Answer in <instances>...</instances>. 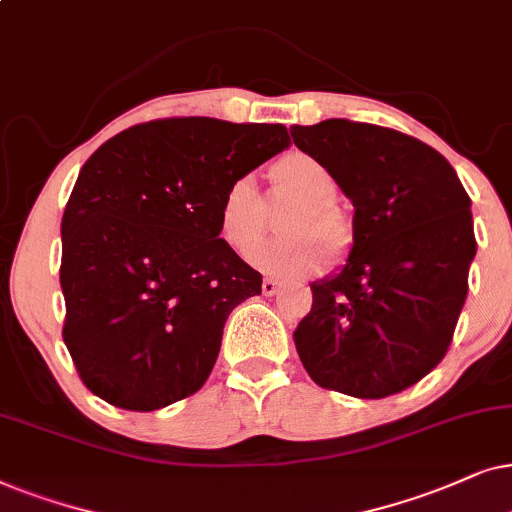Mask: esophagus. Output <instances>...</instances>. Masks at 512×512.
I'll return each instance as SVG.
<instances>
[{"mask_svg": "<svg viewBox=\"0 0 512 512\" xmlns=\"http://www.w3.org/2000/svg\"><path fill=\"white\" fill-rule=\"evenodd\" d=\"M278 290H281V285H278L274 278H264V281H262V292H264V295L271 297V295H276Z\"/></svg>", "mask_w": 512, "mask_h": 512, "instance_id": "obj_1", "label": "esophagus"}]
</instances>
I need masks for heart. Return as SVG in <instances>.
<instances>
[{
    "instance_id": "b5f03b06",
    "label": "heart",
    "mask_w": 512,
    "mask_h": 512,
    "mask_svg": "<svg viewBox=\"0 0 512 512\" xmlns=\"http://www.w3.org/2000/svg\"><path fill=\"white\" fill-rule=\"evenodd\" d=\"M271 185L292 194L299 206L285 217L288 236L257 245L250 264L276 278H304L327 264V248L342 257L351 248V224L332 196L337 182L323 163L304 152H290L271 166ZM217 234L236 255H245L264 234V203L252 175H238L222 192L217 206Z\"/></svg>"
}]
</instances>
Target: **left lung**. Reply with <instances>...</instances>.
<instances>
[{"label": "left lung", "mask_w": 512, "mask_h": 512, "mask_svg": "<svg viewBox=\"0 0 512 512\" xmlns=\"http://www.w3.org/2000/svg\"><path fill=\"white\" fill-rule=\"evenodd\" d=\"M290 133L356 208L349 260L311 285L295 330L304 370L353 398L405 391L445 358L466 302L478 248L466 189L445 156L393 128L327 119Z\"/></svg>", "instance_id": "8db88e82"}]
</instances>
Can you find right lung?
<instances>
[{"label":"right lung","instance_id":"obj_1","mask_svg":"<svg viewBox=\"0 0 512 512\" xmlns=\"http://www.w3.org/2000/svg\"><path fill=\"white\" fill-rule=\"evenodd\" d=\"M290 147L283 124L175 117L109 138L63 215V339L88 391L154 412L206 384L231 309L262 274L217 234L238 175Z\"/></svg>","mask_w":512,"mask_h":512}]
</instances>
